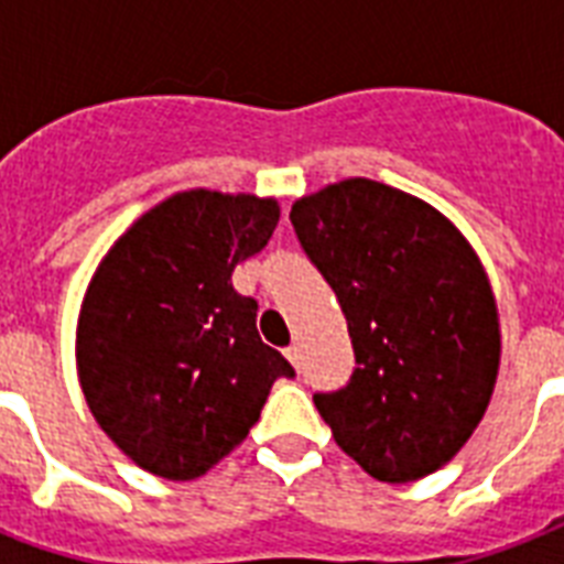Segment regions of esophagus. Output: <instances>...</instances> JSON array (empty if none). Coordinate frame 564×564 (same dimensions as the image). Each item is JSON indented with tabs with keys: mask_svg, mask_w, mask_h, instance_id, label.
I'll list each match as a JSON object with an SVG mask.
<instances>
[{
	"mask_svg": "<svg viewBox=\"0 0 564 564\" xmlns=\"http://www.w3.org/2000/svg\"><path fill=\"white\" fill-rule=\"evenodd\" d=\"M283 354H286V360H290L292 366L299 369V360H301V348H299V345H290V348H286V351H283Z\"/></svg>",
	"mask_w": 564,
	"mask_h": 564,
	"instance_id": "34e87169",
	"label": "esophagus"
}]
</instances>
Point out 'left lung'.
I'll return each mask as SVG.
<instances>
[{
  "label": "left lung",
  "mask_w": 564,
  "mask_h": 564,
  "mask_svg": "<svg viewBox=\"0 0 564 564\" xmlns=\"http://www.w3.org/2000/svg\"><path fill=\"white\" fill-rule=\"evenodd\" d=\"M290 221L339 299L357 360L348 386L313 394L318 415L375 480L427 477L471 438L498 380L480 257L436 207L369 178L304 195Z\"/></svg>",
  "instance_id": "8db88e82"
}]
</instances>
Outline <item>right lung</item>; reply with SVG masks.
I'll return each instance as SVG.
<instances>
[{"instance_id": "obj_1", "label": "right lung", "mask_w": 564, "mask_h": 564, "mask_svg": "<svg viewBox=\"0 0 564 564\" xmlns=\"http://www.w3.org/2000/svg\"><path fill=\"white\" fill-rule=\"evenodd\" d=\"M274 198L187 189L110 246L82 301L75 360L93 419L163 480H195L248 436L295 369L257 334L234 265L269 242Z\"/></svg>"}]
</instances>
